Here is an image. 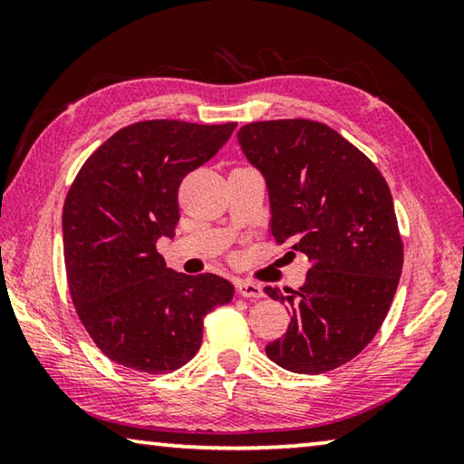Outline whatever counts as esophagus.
Returning a JSON list of instances; mask_svg holds the SVG:
<instances>
[{
    "label": "esophagus",
    "mask_w": 464,
    "mask_h": 464,
    "mask_svg": "<svg viewBox=\"0 0 464 464\" xmlns=\"http://www.w3.org/2000/svg\"><path fill=\"white\" fill-rule=\"evenodd\" d=\"M237 293L246 298H262L264 296V290L260 285H256V282H249V280H237Z\"/></svg>",
    "instance_id": "1"
}]
</instances>
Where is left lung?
Masks as SVG:
<instances>
[{"label":"left lung","instance_id":"obj_1","mask_svg":"<svg viewBox=\"0 0 464 464\" xmlns=\"http://www.w3.org/2000/svg\"><path fill=\"white\" fill-rule=\"evenodd\" d=\"M237 139L266 178L274 239L311 262L298 290L264 288L293 315L266 354L290 372L334 371L372 342L401 276L403 241L389 184L324 122H249Z\"/></svg>","mask_w":464,"mask_h":464}]
</instances>
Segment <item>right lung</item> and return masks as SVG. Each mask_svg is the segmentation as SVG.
I'll use <instances>...</instances> for the list:
<instances>
[{
    "label": "right lung",
    "instance_id": "obj_1",
    "mask_svg": "<svg viewBox=\"0 0 464 464\" xmlns=\"http://www.w3.org/2000/svg\"><path fill=\"white\" fill-rule=\"evenodd\" d=\"M237 122L143 121L114 132L83 163L63 204L69 295L93 343L147 374L178 371L202 343V321L231 303L217 274L166 268L157 239L174 237L182 179L207 163Z\"/></svg>",
    "mask_w": 464,
    "mask_h": 464
}]
</instances>
